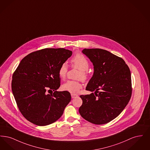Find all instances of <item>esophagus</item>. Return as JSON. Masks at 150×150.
<instances>
[{
	"instance_id": "obj_1",
	"label": "esophagus",
	"mask_w": 150,
	"mask_h": 150,
	"mask_svg": "<svg viewBox=\"0 0 150 150\" xmlns=\"http://www.w3.org/2000/svg\"><path fill=\"white\" fill-rule=\"evenodd\" d=\"M71 96L72 98H76V97H77L78 96V95L75 94H71Z\"/></svg>"
}]
</instances>
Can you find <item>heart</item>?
<instances>
[{"mask_svg": "<svg viewBox=\"0 0 150 150\" xmlns=\"http://www.w3.org/2000/svg\"><path fill=\"white\" fill-rule=\"evenodd\" d=\"M72 66L79 70L78 78L85 80L87 78V72L89 64L87 59L83 55L78 54L71 60ZM67 65L64 63L61 65L58 70V76L61 79H64L67 72ZM82 85L79 81L68 80L62 86V89L72 94H76L81 89Z\"/></svg>", "mask_w": 150, "mask_h": 150, "instance_id": "b5f03b06", "label": "heart"}]
</instances>
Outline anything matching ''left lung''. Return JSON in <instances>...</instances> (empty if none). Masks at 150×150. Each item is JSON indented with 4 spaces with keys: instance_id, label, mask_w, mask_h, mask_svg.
I'll return each instance as SVG.
<instances>
[{
    "instance_id": "left-lung-1",
    "label": "left lung",
    "mask_w": 150,
    "mask_h": 150,
    "mask_svg": "<svg viewBox=\"0 0 150 150\" xmlns=\"http://www.w3.org/2000/svg\"><path fill=\"white\" fill-rule=\"evenodd\" d=\"M82 53L93 64L94 72L86 90L94 92L81 95L80 115L91 123L105 124L118 116L132 95L131 74L120 57L106 50L84 49Z\"/></svg>"
}]
</instances>
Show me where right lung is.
I'll return each instance as SVG.
<instances>
[{
  "label": "right lung",
  "mask_w": 150,
  "mask_h": 150,
  "mask_svg": "<svg viewBox=\"0 0 150 150\" xmlns=\"http://www.w3.org/2000/svg\"><path fill=\"white\" fill-rule=\"evenodd\" d=\"M72 52L45 48L24 57L12 76V90L20 112L28 121L45 126L57 121L71 100L69 92H58V70ZM53 90L47 95L46 90Z\"/></svg>",
  "instance_id": "1"
}]
</instances>
